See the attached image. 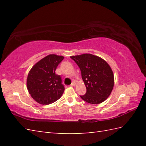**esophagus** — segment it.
<instances>
[{"label": "esophagus", "mask_w": 146, "mask_h": 146, "mask_svg": "<svg viewBox=\"0 0 146 146\" xmlns=\"http://www.w3.org/2000/svg\"><path fill=\"white\" fill-rule=\"evenodd\" d=\"M71 86H76V83H75V82H73L72 84L71 85Z\"/></svg>", "instance_id": "obj_1"}]
</instances>
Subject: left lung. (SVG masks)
<instances>
[{"label": "left lung", "instance_id": "obj_1", "mask_svg": "<svg viewBox=\"0 0 146 146\" xmlns=\"http://www.w3.org/2000/svg\"><path fill=\"white\" fill-rule=\"evenodd\" d=\"M70 57L80 67L86 88V94L80 97L91 104L104 102L114 85V75L110 65L102 58L89 53Z\"/></svg>", "mask_w": 146, "mask_h": 146}]
</instances>
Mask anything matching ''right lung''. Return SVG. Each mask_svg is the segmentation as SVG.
Segmentation results:
<instances>
[{
    "label": "right lung",
    "instance_id": "1",
    "mask_svg": "<svg viewBox=\"0 0 146 146\" xmlns=\"http://www.w3.org/2000/svg\"><path fill=\"white\" fill-rule=\"evenodd\" d=\"M64 56L52 54L34 64L27 78V88L31 97L41 105H48L60 99L64 91L60 75H56L58 65Z\"/></svg>",
    "mask_w": 146,
    "mask_h": 146
}]
</instances>
